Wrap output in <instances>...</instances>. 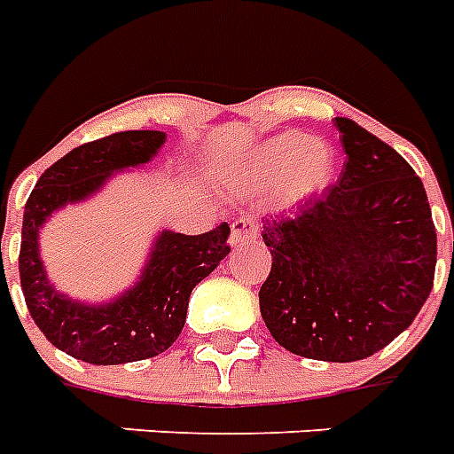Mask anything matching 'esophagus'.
<instances>
[{
	"label": "esophagus",
	"mask_w": 454,
	"mask_h": 454,
	"mask_svg": "<svg viewBox=\"0 0 454 454\" xmlns=\"http://www.w3.org/2000/svg\"><path fill=\"white\" fill-rule=\"evenodd\" d=\"M256 235H259V221H256L254 214H240L231 226V242L233 245L256 240Z\"/></svg>",
	"instance_id": "1"
}]
</instances>
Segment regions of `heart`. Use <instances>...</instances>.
Instances as JSON below:
<instances>
[{
  "mask_svg": "<svg viewBox=\"0 0 454 454\" xmlns=\"http://www.w3.org/2000/svg\"><path fill=\"white\" fill-rule=\"evenodd\" d=\"M254 171L262 178L280 174V195L301 200L327 185L334 171V153L325 141L306 137L301 131H287L256 151Z\"/></svg>",
  "mask_w": 454,
  "mask_h": 454,
  "instance_id": "heart-1",
  "label": "heart"
}]
</instances>
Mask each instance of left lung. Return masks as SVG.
Listing matches in <instances>:
<instances>
[{"label": "left lung", "mask_w": 454, "mask_h": 454, "mask_svg": "<svg viewBox=\"0 0 454 454\" xmlns=\"http://www.w3.org/2000/svg\"><path fill=\"white\" fill-rule=\"evenodd\" d=\"M346 162L299 212L263 221L266 327L287 351L353 363L408 330L436 273V226L422 178L381 138L334 120Z\"/></svg>", "instance_id": "obj_1"}]
</instances>
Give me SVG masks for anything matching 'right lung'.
Segmentation results:
<instances>
[{
	"instance_id": "add662e5",
	"label": "right lung",
	"mask_w": 454,
	"mask_h": 454,
	"mask_svg": "<svg viewBox=\"0 0 454 454\" xmlns=\"http://www.w3.org/2000/svg\"><path fill=\"white\" fill-rule=\"evenodd\" d=\"M162 144V131H117L77 145L39 176L25 202L18 254L25 303L44 337L73 358L120 365L167 351L184 330L192 287L231 252L228 223L202 235L164 231L141 283L108 306L67 301L46 283L37 252V233L46 216L98 191L110 171L148 162Z\"/></svg>"
}]
</instances>
